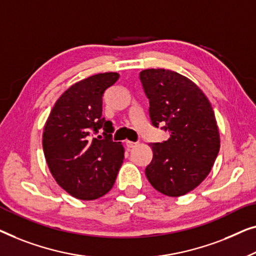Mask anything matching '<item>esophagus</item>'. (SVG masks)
<instances>
[{
  "label": "esophagus",
  "instance_id": "34e87169",
  "mask_svg": "<svg viewBox=\"0 0 256 256\" xmlns=\"http://www.w3.org/2000/svg\"><path fill=\"white\" fill-rule=\"evenodd\" d=\"M126 146H128V148H133V147L138 146V142H130V140H128Z\"/></svg>",
  "mask_w": 256,
  "mask_h": 256
}]
</instances>
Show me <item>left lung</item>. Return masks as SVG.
<instances>
[{
	"instance_id": "8db88e82",
	"label": "left lung",
	"mask_w": 256,
	"mask_h": 256,
	"mask_svg": "<svg viewBox=\"0 0 256 256\" xmlns=\"http://www.w3.org/2000/svg\"><path fill=\"white\" fill-rule=\"evenodd\" d=\"M150 100L153 126L168 131L169 139L150 142L153 159L146 178L166 196L186 195L206 178L218 156L220 139L211 103L188 78L164 68L139 74Z\"/></svg>"
}]
</instances>
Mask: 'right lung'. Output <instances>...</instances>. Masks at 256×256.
<instances>
[{
    "mask_svg": "<svg viewBox=\"0 0 256 256\" xmlns=\"http://www.w3.org/2000/svg\"><path fill=\"white\" fill-rule=\"evenodd\" d=\"M118 73L89 76L68 88L56 100L42 133L50 172L61 188L78 200H92L112 188L124 159L122 142L112 140L114 126L102 117L104 92ZM103 128L104 136H93Z\"/></svg>",
    "mask_w": 256,
    "mask_h": 256,
    "instance_id": "obj_1",
    "label": "right lung"
}]
</instances>
